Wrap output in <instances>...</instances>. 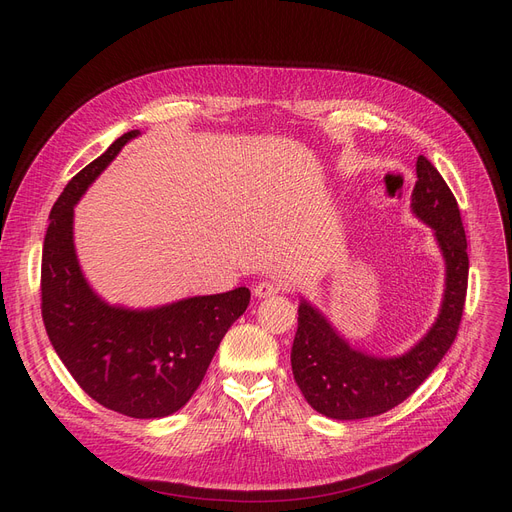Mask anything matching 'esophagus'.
I'll use <instances>...</instances> for the list:
<instances>
[{"label": "esophagus", "mask_w": 512, "mask_h": 512, "mask_svg": "<svg viewBox=\"0 0 512 512\" xmlns=\"http://www.w3.org/2000/svg\"><path fill=\"white\" fill-rule=\"evenodd\" d=\"M282 290V286L278 282H272V280H263L255 286V297L259 299H265V297H272V294H278Z\"/></svg>", "instance_id": "esophagus-1"}]
</instances>
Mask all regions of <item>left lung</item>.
<instances>
[{
  "label": "left lung",
  "instance_id": "8db88e82",
  "mask_svg": "<svg viewBox=\"0 0 512 512\" xmlns=\"http://www.w3.org/2000/svg\"><path fill=\"white\" fill-rule=\"evenodd\" d=\"M411 209L419 220L432 226L446 261L440 315L409 353L384 359L355 351L324 315L301 301L290 363L294 382L321 415L351 421L394 409L429 378L459 332L469 278L465 228L448 184L423 155L417 157Z\"/></svg>",
  "mask_w": 512,
  "mask_h": 512
}]
</instances>
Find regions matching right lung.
I'll return each instance as SVG.
<instances>
[{"label":"right lung","instance_id":"right-lung-1","mask_svg":"<svg viewBox=\"0 0 512 512\" xmlns=\"http://www.w3.org/2000/svg\"><path fill=\"white\" fill-rule=\"evenodd\" d=\"M137 134H122L53 203L43 240L41 313L58 357L93 400L126 417L157 419L195 394L251 292L240 286L155 309L114 307L93 292L74 251V205Z\"/></svg>","mask_w":512,"mask_h":512}]
</instances>
